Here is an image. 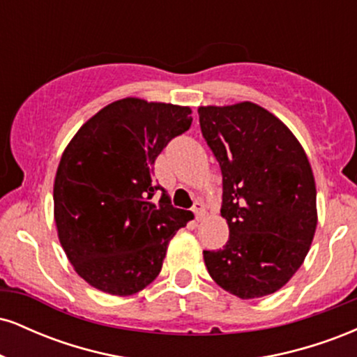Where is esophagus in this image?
Returning a JSON list of instances; mask_svg holds the SVG:
<instances>
[{
    "mask_svg": "<svg viewBox=\"0 0 357 357\" xmlns=\"http://www.w3.org/2000/svg\"><path fill=\"white\" fill-rule=\"evenodd\" d=\"M192 211H195V215H196V220H202L203 218V215H204V206H203V203L202 202H196L195 204H192Z\"/></svg>",
    "mask_w": 357,
    "mask_h": 357,
    "instance_id": "1",
    "label": "esophagus"
}]
</instances>
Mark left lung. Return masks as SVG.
Returning <instances> with one entry per match:
<instances>
[{"mask_svg": "<svg viewBox=\"0 0 357 357\" xmlns=\"http://www.w3.org/2000/svg\"><path fill=\"white\" fill-rule=\"evenodd\" d=\"M202 134L223 178L230 238L204 250L221 289L240 298L277 292L297 272L317 227L309 159L284 122L252 102L199 107Z\"/></svg>", "mask_w": 357, "mask_h": 357, "instance_id": "obj_1", "label": "left lung"}]
</instances>
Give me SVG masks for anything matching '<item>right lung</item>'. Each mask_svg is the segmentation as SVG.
<instances>
[{"instance_id":"right-lung-1","label":"right lung","mask_w":357,"mask_h":357,"mask_svg":"<svg viewBox=\"0 0 357 357\" xmlns=\"http://www.w3.org/2000/svg\"><path fill=\"white\" fill-rule=\"evenodd\" d=\"M190 114L134 97L112 102L61 155L53 186L60 243L77 273L102 292L130 296L149 285L169 240L192 220L154 179L155 158L190 129Z\"/></svg>"}]
</instances>
